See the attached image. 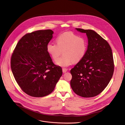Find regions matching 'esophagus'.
<instances>
[{
  "label": "esophagus",
  "instance_id": "esophagus-1",
  "mask_svg": "<svg viewBox=\"0 0 125 125\" xmlns=\"http://www.w3.org/2000/svg\"><path fill=\"white\" fill-rule=\"evenodd\" d=\"M62 71H63V73H66L68 71V69H67L66 68H63L62 69Z\"/></svg>",
  "mask_w": 125,
  "mask_h": 125
}]
</instances>
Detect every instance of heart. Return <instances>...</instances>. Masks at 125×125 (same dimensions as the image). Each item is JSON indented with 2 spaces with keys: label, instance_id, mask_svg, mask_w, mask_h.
Segmentation results:
<instances>
[{
  "label": "heart",
  "instance_id": "b5f03b06",
  "mask_svg": "<svg viewBox=\"0 0 125 125\" xmlns=\"http://www.w3.org/2000/svg\"><path fill=\"white\" fill-rule=\"evenodd\" d=\"M56 42H48L47 51L54 60L59 58L63 51L64 55L56 61V64L61 67H68L74 62H80L86 53V40L73 32L61 34L57 37Z\"/></svg>",
  "mask_w": 125,
  "mask_h": 125
}]
</instances>
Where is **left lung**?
<instances>
[{"mask_svg": "<svg viewBox=\"0 0 125 125\" xmlns=\"http://www.w3.org/2000/svg\"><path fill=\"white\" fill-rule=\"evenodd\" d=\"M76 29L86 33L88 45L83 59L70 70V85L74 92L82 97L95 96L109 83L114 71L111 47L108 42L92 30Z\"/></svg>", "mask_w": 125, "mask_h": 125, "instance_id": "obj_1", "label": "left lung"}]
</instances>
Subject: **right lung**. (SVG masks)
<instances>
[{
	"label": "right lung",
	"mask_w": 125,
	"mask_h": 125,
	"mask_svg": "<svg viewBox=\"0 0 125 125\" xmlns=\"http://www.w3.org/2000/svg\"><path fill=\"white\" fill-rule=\"evenodd\" d=\"M51 30L28 33L18 42L10 61L14 78L30 96L44 97L50 94L62 75V68L54 64L47 51L53 37Z\"/></svg>",
	"instance_id": "right-lung-1"
}]
</instances>
